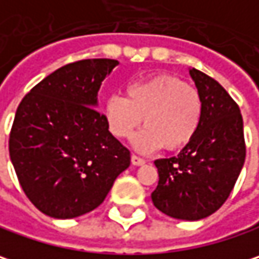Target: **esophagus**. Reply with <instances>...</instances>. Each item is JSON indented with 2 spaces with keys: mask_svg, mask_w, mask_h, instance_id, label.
I'll return each mask as SVG.
<instances>
[{
  "mask_svg": "<svg viewBox=\"0 0 259 259\" xmlns=\"http://www.w3.org/2000/svg\"><path fill=\"white\" fill-rule=\"evenodd\" d=\"M131 162H133V165H136V166H141V165H144V163H146V160H144V159L136 156V155H133V156H131Z\"/></svg>",
  "mask_w": 259,
  "mask_h": 259,
  "instance_id": "34e87169",
  "label": "esophagus"
}]
</instances>
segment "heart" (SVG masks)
I'll list each match as a JSON object with an SVG mask.
<instances>
[{"label":"heart","mask_w":259,"mask_h":259,"mask_svg":"<svg viewBox=\"0 0 259 259\" xmlns=\"http://www.w3.org/2000/svg\"><path fill=\"white\" fill-rule=\"evenodd\" d=\"M126 99H106L103 116L109 131L118 137H130L143 122L144 128L133 137V147L141 153L162 149L178 150L196 137L203 116L199 91L181 78L159 73L128 83Z\"/></svg>","instance_id":"1"}]
</instances>
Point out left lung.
<instances>
[{"label": "left lung", "instance_id": "left-lung-1", "mask_svg": "<svg viewBox=\"0 0 259 259\" xmlns=\"http://www.w3.org/2000/svg\"><path fill=\"white\" fill-rule=\"evenodd\" d=\"M190 76L203 102L200 128L178 156L157 159L159 183L153 205L176 220L209 217L230 196L245 156L243 119L230 94L197 69Z\"/></svg>", "mask_w": 259, "mask_h": 259}]
</instances>
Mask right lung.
Instances as JSON below:
<instances>
[{
    "label": "right lung",
    "mask_w": 259,
    "mask_h": 259,
    "mask_svg": "<svg viewBox=\"0 0 259 259\" xmlns=\"http://www.w3.org/2000/svg\"><path fill=\"white\" fill-rule=\"evenodd\" d=\"M118 60L69 63L20 102L10 133V159L28 199L48 217L69 220L96 209L130 163L96 107L103 79Z\"/></svg>",
    "instance_id": "add662e5"
}]
</instances>
